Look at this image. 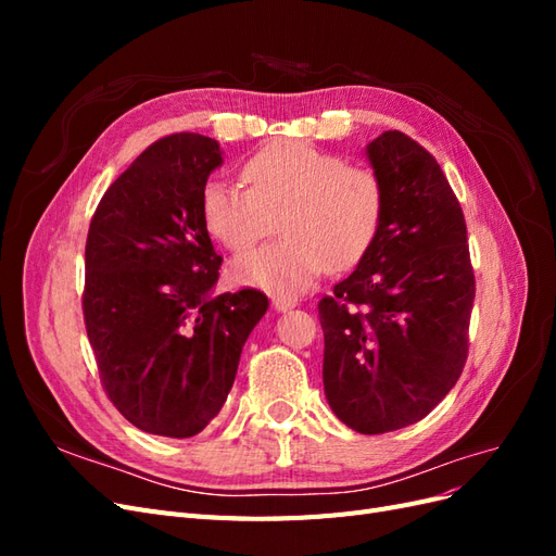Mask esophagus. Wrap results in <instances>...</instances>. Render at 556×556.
Masks as SVG:
<instances>
[{"mask_svg": "<svg viewBox=\"0 0 556 556\" xmlns=\"http://www.w3.org/2000/svg\"><path fill=\"white\" fill-rule=\"evenodd\" d=\"M271 306L276 308V311H290V308H294L296 306V301L292 299V296H274L271 299Z\"/></svg>", "mask_w": 556, "mask_h": 556, "instance_id": "34e87169", "label": "esophagus"}]
</instances>
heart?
<instances>
[{
  "label": "heart",
  "mask_w": 556,
  "mask_h": 556,
  "mask_svg": "<svg viewBox=\"0 0 556 556\" xmlns=\"http://www.w3.org/2000/svg\"><path fill=\"white\" fill-rule=\"evenodd\" d=\"M241 176L248 190L223 180L201 190L206 229L231 252H245L271 237L280 217L285 239L233 262L239 285L296 294L325 268L348 271L374 248L387 197L371 166L304 141H276L245 160Z\"/></svg>",
  "instance_id": "obj_1"
}]
</instances>
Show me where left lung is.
Here are the masks:
<instances>
[{"label":"left lung","instance_id":"obj_1","mask_svg":"<svg viewBox=\"0 0 556 556\" xmlns=\"http://www.w3.org/2000/svg\"><path fill=\"white\" fill-rule=\"evenodd\" d=\"M366 155L384 182L382 227L317 311L329 406L371 435L419 422L459 380L476 276L462 206L429 150L394 129Z\"/></svg>","mask_w":556,"mask_h":556}]
</instances>
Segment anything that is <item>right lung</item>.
I'll use <instances>...</instances> for the list:
<instances>
[{
    "instance_id": "right-lung-1",
    "label": "right lung",
    "mask_w": 556,
    "mask_h": 556,
    "mask_svg": "<svg viewBox=\"0 0 556 556\" xmlns=\"http://www.w3.org/2000/svg\"><path fill=\"white\" fill-rule=\"evenodd\" d=\"M220 164L215 139L164 137L111 182L90 223L88 339L111 403L146 433L190 439L220 413L268 308L260 290L213 294L223 257L201 190Z\"/></svg>"
}]
</instances>
